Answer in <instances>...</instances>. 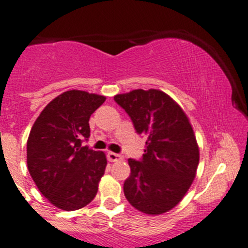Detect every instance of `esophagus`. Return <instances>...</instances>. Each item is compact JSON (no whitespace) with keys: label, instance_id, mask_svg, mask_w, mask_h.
I'll return each instance as SVG.
<instances>
[{"label":"esophagus","instance_id":"esophagus-1","mask_svg":"<svg viewBox=\"0 0 248 248\" xmlns=\"http://www.w3.org/2000/svg\"><path fill=\"white\" fill-rule=\"evenodd\" d=\"M107 159H108V161L111 162H117V161H122V160L124 159V156L121 154H117V153L108 152L107 153Z\"/></svg>","mask_w":248,"mask_h":248}]
</instances>
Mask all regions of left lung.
I'll return each instance as SVG.
<instances>
[{"label":"left lung","mask_w":248,"mask_h":248,"mask_svg":"<svg viewBox=\"0 0 248 248\" xmlns=\"http://www.w3.org/2000/svg\"><path fill=\"white\" fill-rule=\"evenodd\" d=\"M114 101L129 114L137 134L147 136L142 159L127 160L131 173L124 183L125 197L148 215L167 213L187 192L200 162L187 116L157 89L117 94Z\"/></svg>","instance_id":"1"}]
</instances>
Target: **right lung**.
Instances as JSON below:
<instances>
[{
	"instance_id": "right-lung-1",
	"label": "right lung",
	"mask_w": 248,
	"mask_h": 248,
	"mask_svg": "<svg viewBox=\"0 0 248 248\" xmlns=\"http://www.w3.org/2000/svg\"><path fill=\"white\" fill-rule=\"evenodd\" d=\"M106 100L85 91H68L42 111L27 140V167L37 187L62 210L91 203L107 165L103 152L82 147L89 118Z\"/></svg>"
}]
</instances>
